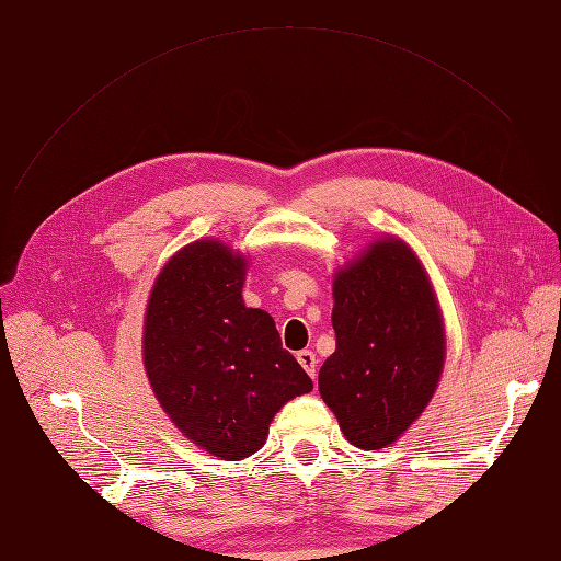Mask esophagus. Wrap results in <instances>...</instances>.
I'll use <instances>...</instances> for the list:
<instances>
[{
  "label": "esophagus",
  "instance_id": "1",
  "mask_svg": "<svg viewBox=\"0 0 561 561\" xmlns=\"http://www.w3.org/2000/svg\"><path fill=\"white\" fill-rule=\"evenodd\" d=\"M297 360H299V365L309 371V377L311 379H316V367H318V360H316V353L313 351H299L297 353Z\"/></svg>",
  "mask_w": 561,
  "mask_h": 561
}]
</instances>
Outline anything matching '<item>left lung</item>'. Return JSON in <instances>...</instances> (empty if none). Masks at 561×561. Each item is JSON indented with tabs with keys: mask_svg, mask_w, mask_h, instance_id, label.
I'll use <instances>...</instances> for the list:
<instances>
[{
	"mask_svg": "<svg viewBox=\"0 0 561 561\" xmlns=\"http://www.w3.org/2000/svg\"><path fill=\"white\" fill-rule=\"evenodd\" d=\"M336 348L318 388L351 445L383 449L431 402L445 367V322L426 268L396 236L369 243L332 283Z\"/></svg>",
	"mask_w": 561,
	"mask_h": 561,
	"instance_id": "obj_1",
	"label": "left lung"
}]
</instances>
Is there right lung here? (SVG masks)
I'll use <instances>...</instances> for the list:
<instances>
[{
  "label": "right lung",
  "instance_id": "right-lung-1",
  "mask_svg": "<svg viewBox=\"0 0 561 561\" xmlns=\"http://www.w3.org/2000/svg\"><path fill=\"white\" fill-rule=\"evenodd\" d=\"M245 271L248 260L222 241L184 245L151 287L142 332L145 371L163 412L225 461L262 449L280 407L313 388L274 318L245 307Z\"/></svg>",
  "mask_w": 561,
  "mask_h": 561
}]
</instances>
